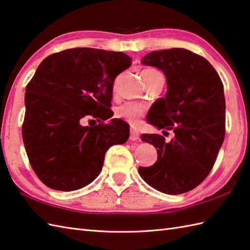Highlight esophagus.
Here are the masks:
<instances>
[{"mask_svg": "<svg viewBox=\"0 0 250 250\" xmlns=\"http://www.w3.org/2000/svg\"><path fill=\"white\" fill-rule=\"evenodd\" d=\"M138 139H139V131L134 127H130V140L136 141Z\"/></svg>", "mask_w": 250, "mask_h": 250, "instance_id": "1", "label": "esophagus"}]
</instances>
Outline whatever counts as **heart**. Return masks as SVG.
<instances>
[{
  "label": "heart",
  "instance_id": "heart-1",
  "mask_svg": "<svg viewBox=\"0 0 250 250\" xmlns=\"http://www.w3.org/2000/svg\"><path fill=\"white\" fill-rule=\"evenodd\" d=\"M157 73H159V71L147 68V69H144L142 71V77H146L148 75L157 74ZM146 108L144 107L143 104L129 102V103H126L124 104H122V106L116 108L115 116L119 119L125 120L126 122H128L129 124L136 126L140 123V121L142 120L143 115L146 114Z\"/></svg>",
  "mask_w": 250,
  "mask_h": 250
}]
</instances>
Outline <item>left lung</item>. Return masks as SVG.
<instances>
[{
	"label": "left lung",
	"instance_id": "8db88e82",
	"mask_svg": "<svg viewBox=\"0 0 250 250\" xmlns=\"http://www.w3.org/2000/svg\"><path fill=\"white\" fill-rule=\"evenodd\" d=\"M144 65L166 75L168 92L153 104L147 122L164 136L143 134L142 141L157 148V162L138 172L149 186L169 195L196 188L212 170L226 134L224 84L208 60L189 50L172 48L146 54ZM165 132L167 131H164Z\"/></svg>",
	"mask_w": 250,
	"mask_h": 250
}]
</instances>
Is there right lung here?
I'll use <instances>...</instances> for the list:
<instances>
[{
    "label": "right lung",
    "mask_w": 250,
    "mask_h": 250,
    "mask_svg": "<svg viewBox=\"0 0 250 250\" xmlns=\"http://www.w3.org/2000/svg\"><path fill=\"white\" fill-rule=\"evenodd\" d=\"M130 65L123 52L73 48L50 54L38 66L25 87L22 139L46 186L62 191L86 186L101 173L109 147L128 139L124 121H104L113 115L116 76ZM88 117L99 124L83 126Z\"/></svg>",
    "instance_id": "add662e5"
}]
</instances>
